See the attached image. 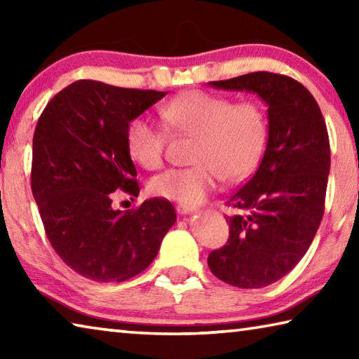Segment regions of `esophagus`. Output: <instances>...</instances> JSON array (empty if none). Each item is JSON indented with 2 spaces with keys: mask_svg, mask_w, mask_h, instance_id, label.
Segmentation results:
<instances>
[{
  "mask_svg": "<svg viewBox=\"0 0 359 359\" xmlns=\"http://www.w3.org/2000/svg\"><path fill=\"white\" fill-rule=\"evenodd\" d=\"M175 210H177V214L185 215V214H191V212H194V208H191V205H187V204H177L175 205Z\"/></svg>",
  "mask_w": 359,
  "mask_h": 359,
  "instance_id": "34e87169",
  "label": "esophagus"
}]
</instances>
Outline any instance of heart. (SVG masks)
I'll return each instance as SVG.
<instances>
[{
  "label": "heart",
  "instance_id": "obj_1",
  "mask_svg": "<svg viewBox=\"0 0 359 359\" xmlns=\"http://www.w3.org/2000/svg\"><path fill=\"white\" fill-rule=\"evenodd\" d=\"M175 135L193 136L190 168L169 169L149 182L156 196L182 204H198L214 191L217 182L238 184L247 179L264 154L269 125L263 106L253 100L236 101L223 95L191 90L158 109ZM126 149L139 166L156 171L166 156V133L145 117L126 126Z\"/></svg>",
  "mask_w": 359,
  "mask_h": 359
}]
</instances>
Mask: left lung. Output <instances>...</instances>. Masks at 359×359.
Masks as SVG:
<instances>
[{
    "mask_svg": "<svg viewBox=\"0 0 359 359\" xmlns=\"http://www.w3.org/2000/svg\"><path fill=\"white\" fill-rule=\"evenodd\" d=\"M257 93L267 104L269 136L261 165L226 203L229 238L210 252L212 274L238 288L280 280L311 247L325 212L330 137L311 92L294 79L258 71L209 82Z\"/></svg>",
    "mask_w": 359,
    "mask_h": 359,
    "instance_id": "8db88e82",
    "label": "left lung"
}]
</instances>
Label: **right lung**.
<instances>
[{
  "instance_id": "obj_1",
  "label": "right lung",
  "mask_w": 359,
  "mask_h": 359,
  "mask_svg": "<svg viewBox=\"0 0 359 359\" xmlns=\"http://www.w3.org/2000/svg\"><path fill=\"white\" fill-rule=\"evenodd\" d=\"M165 95L82 79L53 96L36 125L32 190L47 239L93 282H125L147 269L175 223L168 199L115 210L111 194H139L126 126Z\"/></svg>"
}]
</instances>
